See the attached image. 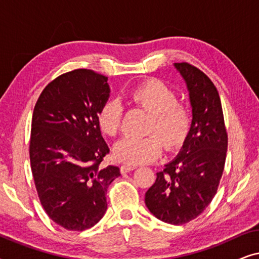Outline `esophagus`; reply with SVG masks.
Returning a JSON list of instances; mask_svg holds the SVG:
<instances>
[{"mask_svg": "<svg viewBox=\"0 0 259 259\" xmlns=\"http://www.w3.org/2000/svg\"><path fill=\"white\" fill-rule=\"evenodd\" d=\"M120 169H121V173H127V172H130V171H133V169H136V166L125 164V165H121V167H120Z\"/></svg>", "mask_w": 259, "mask_h": 259, "instance_id": "obj_1", "label": "esophagus"}]
</instances>
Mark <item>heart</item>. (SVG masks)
<instances>
[{"mask_svg": "<svg viewBox=\"0 0 259 259\" xmlns=\"http://www.w3.org/2000/svg\"><path fill=\"white\" fill-rule=\"evenodd\" d=\"M130 105L150 112L143 138L125 137L114 146L115 158L128 165L147 164L160 155L162 141L171 150L185 140L191 127L189 106L177 100L173 88L162 81L151 79L134 87L126 95ZM122 108L118 101H107L98 112V125L107 136H115L121 126ZM157 134L155 135V133Z\"/></svg>", "mask_w": 259, "mask_h": 259, "instance_id": "obj_1", "label": "heart"}]
</instances>
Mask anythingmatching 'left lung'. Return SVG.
<instances>
[{"label": "left lung", "instance_id": "8db88e82", "mask_svg": "<svg viewBox=\"0 0 259 259\" xmlns=\"http://www.w3.org/2000/svg\"><path fill=\"white\" fill-rule=\"evenodd\" d=\"M173 66L189 91L192 121L179 153L157 173L145 204L159 221L182 225L198 217L213 199L224 171L228 134L212 81L186 62Z\"/></svg>", "mask_w": 259, "mask_h": 259}]
</instances>
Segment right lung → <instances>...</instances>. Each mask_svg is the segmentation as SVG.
Returning a JSON list of instances; mask_svg holds the SVG:
<instances>
[{"instance_id":"obj_1","label":"right lung","mask_w":259,"mask_h":259,"mask_svg":"<svg viewBox=\"0 0 259 259\" xmlns=\"http://www.w3.org/2000/svg\"><path fill=\"white\" fill-rule=\"evenodd\" d=\"M107 80L90 69L62 74L33 112L29 155L38 198L49 218L72 231L104 217L108 186L121 176L116 166H101L109 148L97 116L111 93Z\"/></svg>"}]
</instances>
